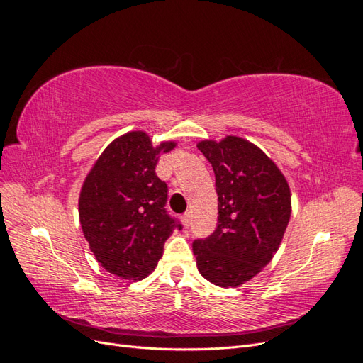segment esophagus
Returning <instances> with one entry per match:
<instances>
[{
	"instance_id": "1",
	"label": "esophagus",
	"mask_w": 363,
	"mask_h": 363,
	"mask_svg": "<svg viewBox=\"0 0 363 363\" xmlns=\"http://www.w3.org/2000/svg\"><path fill=\"white\" fill-rule=\"evenodd\" d=\"M182 223H183L184 228H189V225H191V216H189V213H184L182 216Z\"/></svg>"
}]
</instances>
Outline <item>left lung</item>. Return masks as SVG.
<instances>
[{
  "instance_id": "left-lung-1",
  "label": "left lung",
  "mask_w": 363,
  "mask_h": 363,
  "mask_svg": "<svg viewBox=\"0 0 363 363\" xmlns=\"http://www.w3.org/2000/svg\"><path fill=\"white\" fill-rule=\"evenodd\" d=\"M212 163L218 194L215 232L192 244L201 276L236 288L267 267L291 218V189L265 152L250 140L225 136L196 144Z\"/></svg>"
}]
</instances>
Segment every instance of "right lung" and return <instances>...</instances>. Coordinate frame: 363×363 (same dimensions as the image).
I'll list each match as a JSON object with an SVG mask.
<instances>
[{"label": "right lung", "instance_id": "1", "mask_svg": "<svg viewBox=\"0 0 363 363\" xmlns=\"http://www.w3.org/2000/svg\"><path fill=\"white\" fill-rule=\"evenodd\" d=\"M175 145L152 147L145 131H128L107 145L83 182V235L101 267L119 279H145L174 228H182L164 211L168 186L156 175L160 155Z\"/></svg>", "mask_w": 363, "mask_h": 363}]
</instances>
